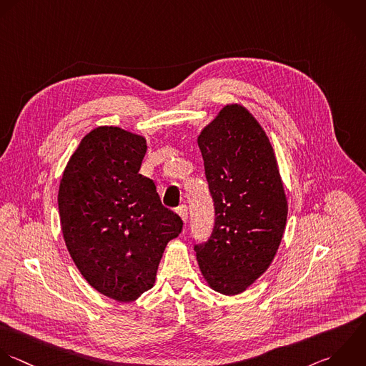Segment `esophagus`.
Returning <instances> with one entry per match:
<instances>
[{
	"label": "esophagus",
	"instance_id": "obj_1",
	"mask_svg": "<svg viewBox=\"0 0 366 366\" xmlns=\"http://www.w3.org/2000/svg\"><path fill=\"white\" fill-rule=\"evenodd\" d=\"M177 212H178V215L181 217V219H182L184 222H187V221H188V207H187V205H181V207H178Z\"/></svg>",
	"mask_w": 366,
	"mask_h": 366
}]
</instances>
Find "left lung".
<instances>
[{
  "mask_svg": "<svg viewBox=\"0 0 366 366\" xmlns=\"http://www.w3.org/2000/svg\"><path fill=\"white\" fill-rule=\"evenodd\" d=\"M215 205L208 242L195 245L199 271L222 295L247 291L272 264L288 201L275 151L244 105L227 104L198 135Z\"/></svg>",
  "mask_w": 366,
  "mask_h": 366,
  "instance_id": "obj_1",
  "label": "left lung"
}]
</instances>
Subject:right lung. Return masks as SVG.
<instances>
[{
  "mask_svg": "<svg viewBox=\"0 0 366 366\" xmlns=\"http://www.w3.org/2000/svg\"><path fill=\"white\" fill-rule=\"evenodd\" d=\"M142 135L97 127L71 155L58 188L66 249L85 281L118 302L138 300L155 284L167 244L182 219L167 209L152 179L138 174Z\"/></svg>",
  "mask_w": 366,
  "mask_h": 366,
  "instance_id": "add662e5",
  "label": "right lung"
}]
</instances>
